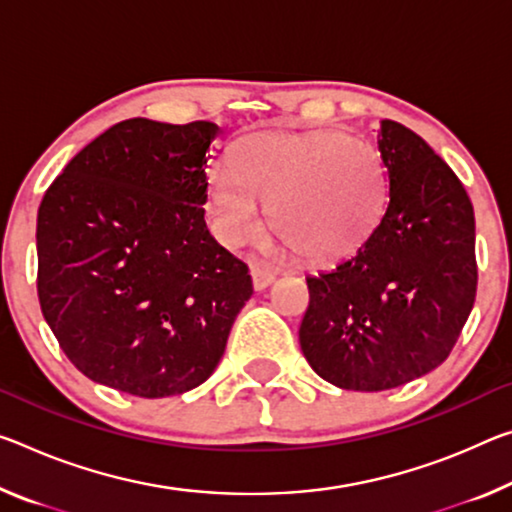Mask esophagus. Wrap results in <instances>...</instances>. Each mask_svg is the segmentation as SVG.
Returning <instances> with one entry per match:
<instances>
[{"mask_svg":"<svg viewBox=\"0 0 512 512\" xmlns=\"http://www.w3.org/2000/svg\"><path fill=\"white\" fill-rule=\"evenodd\" d=\"M250 275H253L255 289L262 291L271 285V282L275 280V275H278V271H275L273 266L266 262H253L250 264Z\"/></svg>","mask_w":512,"mask_h":512,"instance_id":"34e87169","label":"esophagus"}]
</instances>
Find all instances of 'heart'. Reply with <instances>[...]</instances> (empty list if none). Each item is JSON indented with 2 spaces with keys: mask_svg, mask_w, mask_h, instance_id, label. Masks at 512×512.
<instances>
[{
  "mask_svg": "<svg viewBox=\"0 0 512 512\" xmlns=\"http://www.w3.org/2000/svg\"><path fill=\"white\" fill-rule=\"evenodd\" d=\"M269 205L275 237L314 262L369 237L385 209V175L369 143L337 132H259L209 180V214L227 246L259 239Z\"/></svg>",
  "mask_w": 512,
  "mask_h": 512,
  "instance_id": "obj_1",
  "label": "heart"
}]
</instances>
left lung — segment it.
I'll use <instances>...</instances> for the list:
<instances>
[{
	"label": "left lung",
	"mask_w": 512,
	"mask_h": 512,
	"mask_svg": "<svg viewBox=\"0 0 512 512\" xmlns=\"http://www.w3.org/2000/svg\"><path fill=\"white\" fill-rule=\"evenodd\" d=\"M387 205L335 269L307 278L298 339L323 380L383 392L449 358L476 298L474 207L456 173L412 129L383 120Z\"/></svg>",
	"instance_id": "1"
}]
</instances>
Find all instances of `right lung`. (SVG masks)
<instances>
[{
	"instance_id": "obj_1",
	"label": "right lung",
	"mask_w": 512,
	"mask_h": 512,
	"mask_svg": "<svg viewBox=\"0 0 512 512\" xmlns=\"http://www.w3.org/2000/svg\"><path fill=\"white\" fill-rule=\"evenodd\" d=\"M218 125L132 118L68 161L38 207V300L68 360L143 399L212 376L253 296L205 223Z\"/></svg>"
}]
</instances>
